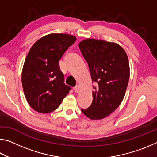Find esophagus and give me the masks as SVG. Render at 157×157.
Here are the masks:
<instances>
[{"label":"esophagus","instance_id":"34e87169","mask_svg":"<svg viewBox=\"0 0 157 157\" xmlns=\"http://www.w3.org/2000/svg\"><path fill=\"white\" fill-rule=\"evenodd\" d=\"M79 89H80V86L79 85H77V86H75V87H74V90H75V91L76 93H78L79 92Z\"/></svg>","mask_w":157,"mask_h":157}]
</instances>
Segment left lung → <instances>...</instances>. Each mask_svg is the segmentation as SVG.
Masks as SVG:
<instances>
[{
    "mask_svg": "<svg viewBox=\"0 0 157 157\" xmlns=\"http://www.w3.org/2000/svg\"><path fill=\"white\" fill-rule=\"evenodd\" d=\"M79 48L92 82L98 84L91 105L82 111L91 120H101L113 113L124 97L130 75L128 57L120 45L100 39H84Z\"/></svg>",
    "mask_w": 157,
    "mask_h": 157,
    "instance_id": "1",
    "label": "left lung"
}]
</instances>
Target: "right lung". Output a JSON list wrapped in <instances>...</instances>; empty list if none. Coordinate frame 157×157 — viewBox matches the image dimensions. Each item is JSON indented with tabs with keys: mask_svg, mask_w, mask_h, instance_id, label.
Masks as SVG:
<instances>
[{
	"mask_svg": "<svg viewBox=\"0 0 157 157\" xmlns=\"http://www.w3.org/2000/svg\"><path fill=\"white\" fill-rule=\"evenodd\" d=\"M76 39L68 34H49L37 40L29 50L21 81L29 105L37 112L48 113L57 109L71 89L63 84L59 60Z\"/></svg>",
	"mask_w": 157,
	"mask_h": 157,
	"instance_id": "obj_1",
	"label": "right lung"
}]
</instances>
